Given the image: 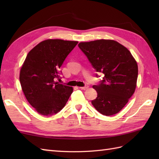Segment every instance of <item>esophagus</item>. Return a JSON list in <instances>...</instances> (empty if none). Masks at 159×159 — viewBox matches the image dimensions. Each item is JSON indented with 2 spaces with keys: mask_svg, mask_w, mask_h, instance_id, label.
<instances>
[{
  "mask_svg": "<svg viewBox=\"0 0 159 159\" xmlns=\"http://www.w3.org/2000/svg\"><path fill=\"white\" fill-rule=\"evenodd\" d=\"M88 88H89V86L88 85H85V86H84V87H79V89H83V90H86V89H87Z\"/></svg>",
  "mask_w": 159,
  "mask_h": 159,
  "instance_id": "esophagus-1",
  "label": "esophagus"
}]
</instances>
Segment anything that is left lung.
Segmentation results:
<instances>
[{"label": "left lung", "instance_id": "obj_1", "mask_svg": "<svg viewBox=\"0 0 159 159\" xmlns=\"http://www.w3.org/2000/svg\"><path fill=\"white\" fill-rule=\"evenodd\" d=\"M79 47L96 72L103 74L100 83L93 86L98 93L92 101L93 106L104 116L120 112L136 88L138 66L135 59L126 47L114 40L80 42Z\"/></svg>", "mask_w": 159, "mask_h": 159}]
</instances>
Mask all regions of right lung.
<instances>
[{
    "label": "right lung",
    "instance_id": "add662e5",
    "mask_svg": "<svg viewBox=\"0 0 159 159\" xmlns=\"http://www.w3.org/2000/svg\"><path fill=\"white\" fill-rule=\"evenodd\" d=\"M78 43L76 41L46 39L35 46L20 72V82L26 100L40 115L50 116L65 107L73 92L59 84L61 66Z\"/></svg>",
    "mask_w": 159,
    "mask_h": 159
}]
</instances>
